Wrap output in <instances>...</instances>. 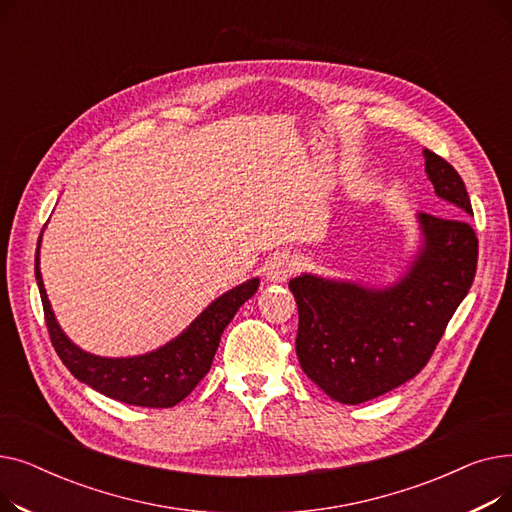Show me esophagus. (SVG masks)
I'll use <instances>...</instances> for the list:
<instances>
[{
    "label": "esophagus",
    "mask_w": 512,
    "mask_h": 512,
    "mask_svg": "<svg viewBox=\"0 0 512 512\" xmlns=\"http://www.w3.org/2000/svg\"><path fill=\"white\" fill-rule=\"evenodd\" d=\"M297 270H299V261L294 259V255L278 253L272 257L270 263H267L265 278L274 284H280V282H286L292 274H297Z\"/></svg>",
    "instance_id": "obj_1"
}]
</instances>
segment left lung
Returning <instances> with one entry per match:
<instances>
[{
    "instance_id": "obj_1",
    "label": "left lung",
    "mask_w": 512,
    "mask_h": 512,
    "mask_svg": "<svg viewBox=\"0 0 512 512\" xmlns=\"http://www.w3.org/2000/svg\"><path fill=\"white\" fill-rule=\"evenodd\" d=\"M425 172L456 218L419 213L423 247L409 272L386 288L303 274L288 288L299 307L297 357L330 398H378L427 365L477 270L471 199L448 161L425 149Z\"/></svg>"
}]
</instances>
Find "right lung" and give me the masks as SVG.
Wrapping results in <instances>:
<instances>
[{"instance_id": "add662e5", "label": "right lung", "mask_w": 512, "mask_h": 512, "mask_svg": "<svg viewBox=\"0 0 512 512\" xmlns=\"http://www.w3.org/2000/svg\"><path fill=\"white\" fill-rule=\"evenodd\" d=\"M39 245L41 236L35 253V278L41 292L49 338L58 357L76 380L134 407L168 409L191 394L207 375L215 351L220 346L222 332L240 305L249 301L259 286V278H253L228 290L220 299H215L178 338L153 353L126 359H107L85 353L83 348L70 342V338L58 326L39 270Z\"/></svg>"}]
</instances>
